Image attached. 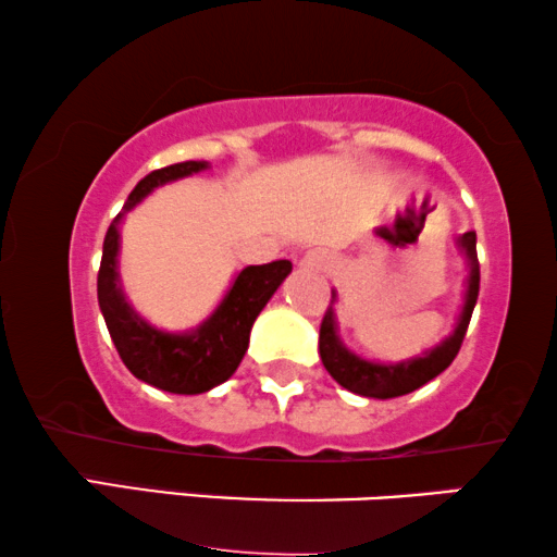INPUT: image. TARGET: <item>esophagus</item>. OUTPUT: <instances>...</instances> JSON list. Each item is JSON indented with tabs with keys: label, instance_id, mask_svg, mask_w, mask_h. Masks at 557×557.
Listing matches in <instances>:
<instances>
[{
	"label": "esophagus",
	"instance_id": "1",
	"mask_svg": "<svg viewBox=\"0 0 557 557\" xmlns=\"http://www.w3.org/2000/svg\"><path fill=\"white\" fill-rule=\"evenodd\" d=\"M332 263H334L332 256L326 253V250H309V253L301 258L304 269H311V271H330Z\"/></svg>",
	"mask_w": 557,
	"mask_h": 557
}]
</instances>
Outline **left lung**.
I'll return each mask as SVG.
<instances>
[{
    "mask_svg": "<svg viewBox=\"0 0 557 557\" xmlns=\"http://www.w3.org/2000/svg\"><path fill=\"white\" fill-rule=\"evenodd\" d=\"M461 253L467 256L469 263V278H467V294H463V307L456 322L454 332L436 345L429 352L413 357V360H403L395 364L383 362H370L357 357L355 352L342 345L339 332H337V314L334 307L326 309L322 319V330H319V355L330 375L337 380L342 387H347L349 393L364 395V398H398V395H408L418 391V387L429 383L436 375H441L448 364L454 362V357L459 355L463 334L471 322V311L476 307L479 296V258H476V233L469 231L459 238ZM337 299V294L332 292V304Z\"/></svg>",
    "mask_w": 557,
    "mask_h": 557,
    "instance_id": "left-lung-1",
    "label": "left lung"
}]
</instances>
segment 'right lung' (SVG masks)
<instances>
[{"mask_svg":"<svg viewBox=\"0 0 557 557\" xmlns=\"http://www.w3.org/2000/svg\"><path fill=\"white\" fill-rule=\"evenodd\" d=\"M202 170H208V162H180L154 170L132 189L124 212L139 205L154 187ZM124 212H119L106 233L101 269H98V307L119 357L134 377L159 391L177 395L208 393L238 370L248 349L250 326L292 273V261L248 265L235 276L225 299L200 326L182 334L162 332L136 314L121 288L116 265L121 246L119 223Z\"/></svg>","mask_w":557,"mask_h":557,"instance_id":"add662e5","label":"right lung"}]
</instances>
